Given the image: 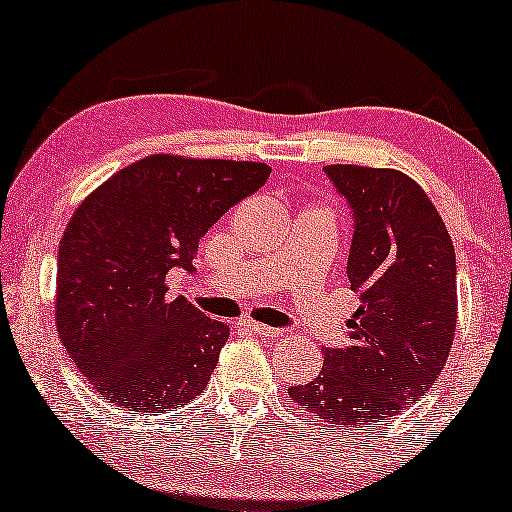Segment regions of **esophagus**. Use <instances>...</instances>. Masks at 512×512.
I'll return each instance as SVG.
<instances>
[{"label":"esophagus","instance_id":"esophagus-1","mask_svg":"<svg viewBox=\"0 0 512 512\" xmlns=\"http://www.w3.org/2000/svg\"><path fill=\"white\" fill-rule=\"evenodd\" d=\"M238 325L245 327V330H248V332L262 334V337H279V334H281V330H276V327L260 325V322H255V320H240Z\"/></svg>","mask_w":512,"mask_h":512}]
</instances>
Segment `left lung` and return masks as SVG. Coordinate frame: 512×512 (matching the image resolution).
I'll return each mask as SVG.
<instances>
[{
  "mask_svg": "<svg viewBox=\"0 0 512 512\" xmlns=\"http://www.w3.org/2000/svg\"><path fill=\"white\" fill-rule=\"evenodd\" d=\"M354 211L349 276L361 305L351 344L325 349L320 375L289 395L334 426L363 428L419 402L443 373L457 327V267L428 195L392 168L325 166Z\"/></svg>",
  "mask_w": 512,
  "mask_h": 512,
  "instance_id": "8db88e82",
  "label": "left lung"
}]
</instances>
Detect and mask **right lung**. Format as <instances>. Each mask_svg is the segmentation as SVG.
<instances>
[{
  "instance_id": "obj_1",
  "label": "right lung",
  "mask_w": 512,
  "mask_h": 512,
  "mask_svg": "<svg viewBox=\"0 0 512 512\" xmlns=\"http://www.w3.org/2000/svg\"><path fill=\"white\" fill-rule=\"evenodd\" d=\"M269 173L255 161L154 154L76 207L57 255V332L110 404L163 414L207 387L228 325L168 298L166 274L195 272L204 233Z\"/></svg>"
}]
</instances>
